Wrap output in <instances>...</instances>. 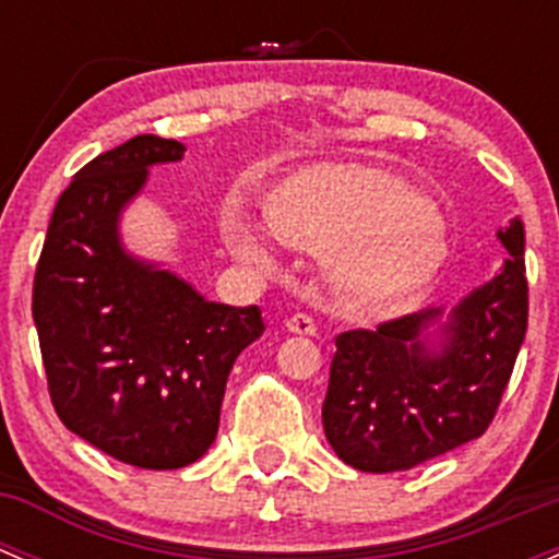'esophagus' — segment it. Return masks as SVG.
<instances>
[{"label":"esophagus","mask_w":559,"mask_h":559,"mask_svg":"<svg viewBox=\"0 0 559 559\" xmlns=\"http://www.w3.org/2000/svg\"><path fill=\"white\" fill-rule=\"evenodd\" d=\"M286 330L295 335H316V321L308 313H295L286 319Z\"/></svg>","instance_id":"1"}]
</instances>
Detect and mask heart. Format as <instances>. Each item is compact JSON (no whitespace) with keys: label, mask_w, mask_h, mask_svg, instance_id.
Masks as SVG:
<instances>
[{"label":"heart","mask_w":559,"mask_h":559,"mask_svg":"<svg viewBox=\"0 0 559 559\" xmlns=\"http://www.w3.org/2000/svg\"><path fill=\"white\" fill-rule=\"evenodd\" d=\"M270 233L297 251L326 253L332 281L359 306H394L425 289L447 259L441 218L419 191L365 165H316L264 200ZM235 251L262 257L257 238L229 227Z\"/></svg>","instance_id":"obj_1"}]
</instances>
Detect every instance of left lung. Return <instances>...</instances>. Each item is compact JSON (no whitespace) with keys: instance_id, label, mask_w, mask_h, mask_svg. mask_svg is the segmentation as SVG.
<instances>
[{"instance_id":"1","label":"left lung","mask_w":559,"mask_h":559,"mask_svg":"<svg viewBox=\"0 0 559 559\" xmlns=\"http://www.w3.org/2000/svg\"><path fill=\"white\" fill-rule=\"evenodd\" d=\"M498 238L511 257L500 275L454 308L441 352L427 346L441 308L335 337L321 421L346 465L365 473L408 471L492 425L527 332L520 218Z\"/></svg>"}]
</instances>
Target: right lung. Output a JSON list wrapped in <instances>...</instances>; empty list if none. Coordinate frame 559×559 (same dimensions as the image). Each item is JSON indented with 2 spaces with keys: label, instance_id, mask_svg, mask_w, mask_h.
Returning <instances> with one entry per match:
<instances>
[{
  "label": "right lung",
  "instance_id": "add662e5",
  "mask_svg": "<svg viewBox=\"0 0 559 559\" xmlns=\"http://www.w3.org/2000/svg\"><path fill=\"white\" fill-rule=\"evenodd\" d=\"M178 140L138 134L75 173L39 253L35 316L45 379L67 430L134 467L175 471L211 449L235 359L264 332L257 306L207 302L129 257L118 213Z\"/></svg>",
  "mask_w": 559,
  "mask_h": 559
}]
</instances>
